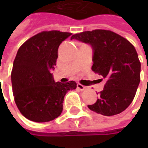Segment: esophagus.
Masks as SVG:
<instances>
[{
    "instance_id": "esophagus-1",
    "label": "esophagus",
    "mask_w": 148,
    "mask_h": 148,
    "mask_svg": "<svg viewBox=\"0 0 148 148\" xmlns=\"http://www.w3.org/2000/svg\"><path fill=\"white\" fill-rule=\"evenodd\" d=\"M77 89H78V90H82H82H86V87L84 86L83 85H82V84H80V83L77 84Z\"/></svg>"
}]
</instances>
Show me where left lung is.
Returning <instances> with one entry per match:
<instances>
[{"label":"left lung","mask_w":148,"mask_h":148,"mask_svg":"<svg viewBox=\"0 0 148 148\" xmlns=\"http://www.w3.org/2000/svg\"><path fill=\"white\" fill-rule=\"evenodd\" d=\"M73 39L92 46V71L106 81L99 98L88 108L108 116L124 111L132 102L140 82L141 65L134 46L120 35L102 29L74 34Z\"/></svg>","instance_id":"obj_1"}]
</instances>
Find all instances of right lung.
<instances>
[{
  "instance_id": "obj_1",
  "label": "right lung",
  "mask_w": 148,
  "mask_h": 148,
  "mask_svg": "<svg viewBox=\"0 0 148 148\" xmlns=\"http://www.w3.org/2000/svg\"><path fill=\"white\" fill-rule=\"evenodd\" d=\"M71 34L43 31L18 50L11 73L12 93L18 109L30 121L42 123L59 116L66 93L77 87L74 81L55 82L51 73L56 65L58 47Z\"/></svg>"
}]
</instances>
